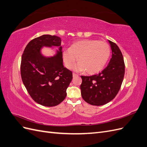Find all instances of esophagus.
<instances>
[{
  "instance_id": "34e87169",
  "label": "esophagus",
  "mask_w": 147,
  "mask_h": 147,
  "mask_svg": "<svg viewBox=\"0 0 147 147\" xmlns=\"http://www.w3.org/2000/svg\"><path fill=\"white\" fill-rule=\"evenodd\" d=\"M77 76H78L77 74H75V73H73V77H77Z\"/></svg>"
}]
</instances>
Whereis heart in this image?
<instances>
[{
  "label": "heart",
  "mask_w": 147,
  "mask_h": 147,
  "mask_svg": "<svg viewBox=\"0 0 147 147\" xmlns=\"http://www.w3.org/2000/svg\"><path fill=\"white\" fill-rule=\"evenodd\" d=\"M111 53L110 47L107 43L97 40H83L73 43L63 53L65 67L71 69L75 66L77 71H84L90 75L99 72L104 69Z\"/></svg>",
  "instance_id": "heart-1"
}]
</instances>
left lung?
Instances as JSON below:
<instances>
[{"label": "left lung", "instance_id": "left-lung-1", "mask_svg": "<svg viewBox=\"0 0 147 147\" xmlns=\"http://www.w3.org/2000/svg\"><path fill=\"white\" fill-rule=\"evenodd\" d=\"M112 56L108 65L99 74L81 76V94L83 100L92 105L107 104L118 94L123 80L125 65L121 50L115 43L109 40Z\"/></svg>", "mask_w": 147, "mask_h": 147}]
</instances>
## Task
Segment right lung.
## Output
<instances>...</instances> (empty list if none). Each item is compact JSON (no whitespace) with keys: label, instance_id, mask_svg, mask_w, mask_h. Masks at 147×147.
<instances>
[{"label":"right lung","instance_id":"right-lung-1","mask_svg":"<svg viewBox=\"0 0 147 147\" xmlns=\"http://www.w3.org/2000/svg\"><path fill=\"white\" fill-rule=\"evenodd\" d=\"M61 38L43 35L30 41L21 57L22 81L32 99L45 107H54L63 102L66 90L72 80V71L63 63ZM43 46H59L54 57H43L39 50Z\"/></svg>","mask_w":147,"mask_h":147}]
</instances>
